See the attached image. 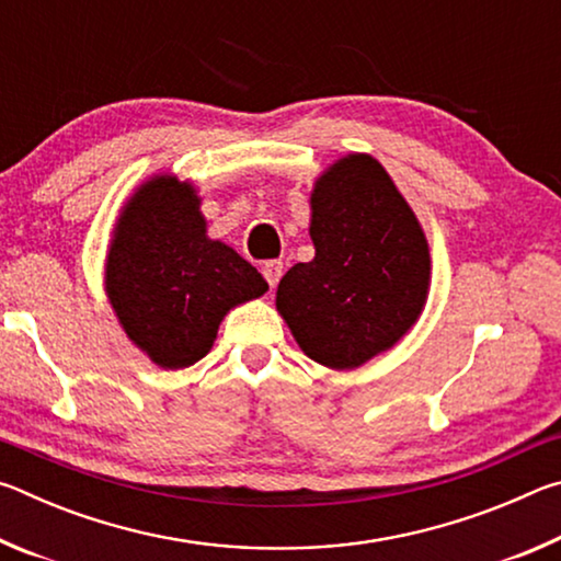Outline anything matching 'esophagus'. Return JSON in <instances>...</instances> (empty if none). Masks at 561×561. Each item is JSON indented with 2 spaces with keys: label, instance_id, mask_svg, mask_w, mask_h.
<instances>
[{
  "label": "esophagus",
  "instance_id": "34e87169",
  "mask_svg": "<svg viewBox=\"0 0 561 561\" xmlns=\"http://www.w3.org/2000/svg\"><path fill=\"white\" fill-rule=\"evenodd\" d=\"M262 274H264V279H267L270 287H277V282H279V277H282V262H279V260L264 262V264H262Z\"/></svg>",
  "mask_w": 561,
  "mask_h": 561
}]
</instances>
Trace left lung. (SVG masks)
<instances>
[{
    "label": "left lung",
    "instance_id": "1",
    "mask_svg": "<svg viewBox=\"0 0 561 561\" xmlns=\"http://www.w3.org/2000/svg\"><path fill=\"white\" fill-rule=\"evenodd\" d=\"M309 234L314 260L284 274L277 309L309 358L356 368L415 324L428 294V242L381 163L358 153L319 178Z\"/></svg>",
    "mask_w": 561,
    "mask_h": 561
}]
</instances>
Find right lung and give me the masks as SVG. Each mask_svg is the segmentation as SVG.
Wrapping results in <instances>:
<instances>
[{
    "label": "right lung",
    "mask_w": 561,
    "mask_h": 561,
    "mask_svg": "<svg viewBox=\"0 0 561 561\" xmlns=\"http://www.w3.org/2000/svg\"><path fill=\"white\" fill-rule=\"evenodd\" d=\"M106 291L130 341L163 368L210 351L222 317L267 291L232 247L207 240L195 190L160 175L123 210L106 262Z\"/></svg>",
    "instance_id": "1"
}]
</instances>
